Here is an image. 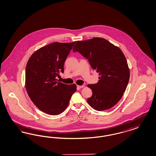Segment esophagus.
Here are the masks:
<instances>
[{
    "label": "esophagus",
    "mask_w": 156,
    "mask_h": 156,
    "mask_svg": "<svg viewBox=\"0 0 156 156\" xmlns=\"http://www.w3.org/2000/svg\"><path fill=\"white\" fill-rule=\"evenodd\" d=\"M84 85H82V86H80V85H78L77 86V89H81V88H83V87H84Z\"/></svg>",
    "instance_id": "obj_1"
}]
</instances>
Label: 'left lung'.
<instances>
[{
	"label": "left lung",
	"mask_w": 156,
	"mask_h": 156,
	"mask_svg": "<svg viewBox=\"0 0 156 156\" xmlns=\"http://www.w3.org/2000/svg\"><path fill=\"white\" fill-rule=\"evenodd\" d=\"M73 50L88 59L92 69L99 73L97 83L87 85L93 94L87 102L98 111L113 107L121 99L129 79V66L123 52L100 37L77 41Z\"/></svg>",
	"instance_id": "1"
}]
</instances>
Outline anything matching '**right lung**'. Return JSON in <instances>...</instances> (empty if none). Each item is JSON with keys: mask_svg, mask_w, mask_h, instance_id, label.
<instances>
[{"mask_svg": "<svg viewBox=\"0 0 156 156\" xmlns=\"http://www.w3.org/2000/svg\"><path fill=\"white\" fill-rule=\"evenodd\" d=\"M75 42L49 44L35 51L27 61L26 90L33 104L44 113H62L76 90L75 84H65L56 78L59 73H64L65 60Z\"/></svg>", "mask_w": 156, "mask_h": 156, "instance_id": "right-lung-1", "label": "right lung"}]
</instances>
